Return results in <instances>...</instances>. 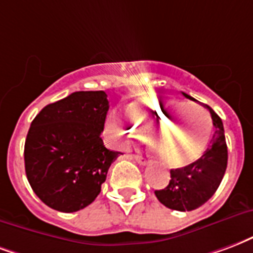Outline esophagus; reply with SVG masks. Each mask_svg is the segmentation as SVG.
<instances>
[{"label": "esophagus", "mask_w": 253, "mask_h": 253, "mask_svg": "<svg viewBox=\"0 0 253 253\" xmlns=\"http://www.w3.org/2000/svg\"><path fill=\"white\" fill-rule=\"evenodd\" d=\"M132 158L138 162L139 165H146V158L142 155H132Z\"/></svg>", "instance_id": "esophagus-1"}]
</instances>
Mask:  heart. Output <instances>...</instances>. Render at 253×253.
Masks as SVG:
<instances>
[{"label": "heart", "mask_w": 253, "mask_h": 253, "mask_svg": "<svg viewBox=\"0 0 253 253\" xmlns=\"http://www.w3.org/2000/svg\"><path fill=\"white\" fill-rule=\"evenodd\" d=\"M178 115H183L185 127L172 123ZM123 115L127 124L117 117L108 118V134L123 145L141 141L149 134L158 158L168 166H184L198 160L212 136V118L205 108L174 99H141L126 106Z\"/></svg>", "instance_id": "b5f03b06"}]
</instances>
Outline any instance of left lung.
Here are the masks:
<instances>
[{"label": "left lung", "instance_id": "8db88e82", "mask_svg": "<svg viewBox=\"0 0 253 253\" xmlns=\"http://www.w3.org/2000/svg\"><path fill=\"white\" fill-rule=\"evenodd\" d=\"M184 96L194 100L188 93H184ZM207 107L212 115L214 126L211 146L205 150L203 157L193 164L181 169L170 170V181L168 186L154 192L160 203L173 211L186 212L204 205L214 194L225 174L228 149L224 135V126L216 112L209 106Z\"/></svg>", "mask_w": 253, "mask_h": 253}]
</instances>
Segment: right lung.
I'll list each match as a JSON object with an SVG mask.
<instances>
[{
	"label": "right lung",
	"instance_id": "obj_1",
	"mask_svg": "<svg viewBox=\"0 0 253 253\" xmlns=\"http://www.w3.org/2000/svg\"><path fill=\"white\" fill-rule=\"evenodd\" d=\"M108 108L104 91H78L45 106L32 122L25 173L37 197L52 209L78 212L100 193L119 155L100 138Z\"/></svg>",
	"mask_w": 253,
	"mask_h": 253
}]
</instances>
